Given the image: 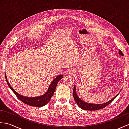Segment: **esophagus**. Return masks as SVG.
<instances>
[{"mask_svg":"<svg viewBox=\"0 0 129 129\" xmlns=\"http://www.w3.org/2000/svg\"><path fill=\"white\" fill-rule=\"evenodd\" d=\"M69 73L70 74H73V75L75 73V72L74 70H71V71H70V72H69Z\"/></svg>","mask_w":129,"mask_h":129,"instance_id":"esophagus-1","label":"esophagus"}]
</instances>
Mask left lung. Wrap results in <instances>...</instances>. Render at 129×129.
<instances>
[{"instance_id": "8db88e82", "label": "left lung", "mask_w": 129, "mask_h": 129, "mask_svg": "<svg viewBox=\"0 0 129 129\" xmlns=\"http://www.w3.org/2000/svg\"><path fill=\"white\" fill-rule=\"evenodd\" d=\"M119 54L122 56L124 55V54H123L121 50H119ZM73 94L74 99L75 101H76V104H78V105L79 106V108H81L82 109H83V110H90V111L98 110H100V109L105 108L106 106L109 105V104H110L112 101L114 100V99L117 96V95H118V94L116 95L113 99H112L111 100L108 101V102L106 103L102 104H90V103L89 104L87 103L84 102V101H83V100H81L78 97L77 94H76V91H75V86H74V87Z\"/></svg>"}]
</instances>
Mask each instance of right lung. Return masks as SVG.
Returning <instances> with one entry per match:
<instances>
[{
  "mask_svg": "<svg viewBox=\"0 0 129 129\" xmlns=\"http://www.w3.org/2000/svg\"><path fill=\"white\" fill-rule=\"evenodd\" d=\"M5 79H6V81L7 82V84L8 86H9L10 89L12 90L13 92L14 93L15 95L16 96L19 100L22 101L24 104H26L28 105L32 106H37V107H40L43 106L47 104L50 100L51 99V97L53 96V94H54L55 90L58 81L60 79L63 78V75H59L54 79V80L52 81V83L50 85L49 87V89L48 90L47 92H46L44 95L40 96L39 97H35V98H28L25 96H23L19 94L18 93L16 92L13 89V87L10 86L9 82H8L6 75L5 74Z\"/></svg>",
  "mask_w": 129,
  "mask_h": 129,
  "instance_id": "obj_1",
  "label": "right lung"
}]
</instances>
